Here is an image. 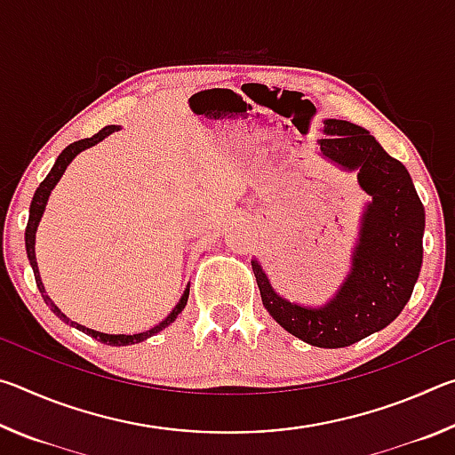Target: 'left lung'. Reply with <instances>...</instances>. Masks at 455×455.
<instances>
[{
    "instance_id": "obj_1",
    "label": "left lung",
    "mask_w": 455,
    "mask_h": 455,
    "mask_svg": "<svg viewBox=\"0 0 455 455\" xmlns=\"http://www.w3.org/2000/svg\"><path fill=\"white\" fill-rule=\"evenodd\" d=\"M323 134L321 156L357 172L369 195L349 275L325 305L309 307L279 295L259 260L252 271L265 309L284 331L315 347L337 349L387 327L410 301L421 271L426 211L407 168L365 128L327 118Z\"/></svg>"
}]
</instances>
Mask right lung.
Wrapping results in <instances>:
<instances>
[{
	"label": "right lung",
	"mask_w": 455,
	"mask_h": 455,
	"mask_svg": "<svg viewBox=\"0 0 455 455\" xmlns=\"http://www.w3.org/2000/svg\"><path fill=\"white\" fill-rule=\"evenodd\" d=\"M118 130H120V126H106V128L100 130V132L94 134L92 138H84V140L74 142V144L68 146V148L61 150V154H60L58 160H56V164L52 166L50 174L45 176L44 182L40 184V187H37L36 195H34V198H32V204H29V219H28V227H26V252H28L29 265H32V268H34L36 284H37V289H40V292H42L45 305H48L50 309H52L53 313H56L61 321L68 323V325L76 327L78 331H82V333L94 337L96 341H102V343H106V345H112V347H126V345H134V343L146 341V339H148V337L160 333V331L166 329L168 325H171V323H174L176 317H179V315L182 313L184 307H187L190 284H187V289H184L180 301L176 303V307H174V309H172L171 313H168V317H166L164 321H160L156 327H152V329H148V331H142V333H134V335H110V333H102V331L88 329V327L80 325V323L68 319L66 315L58 309L56 303H53L52 299H50L48 295H45V289H44V283H42V276H40V268H37V260H36V230H37V227H40V220H42V217H44L45 204H48V198H50V195H52V190L56 188V184L60 182L61 174L66 172V168L70 166L72 160H74L76 156H78L80 152L92 148V146H96L98 142H102L104 138H108L112 132H118Z\"/></svg>",
	"instance_id": "obj_1"
}]
</instances>
